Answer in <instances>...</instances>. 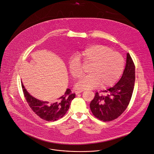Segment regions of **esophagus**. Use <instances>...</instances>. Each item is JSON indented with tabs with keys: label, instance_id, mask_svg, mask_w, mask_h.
Instances as JSON below:
<instances>
[{
	"label": "esophagus",
	"instance_id": "esophagus-1",
	"mask_svg": "<svg viewBox=\"0 0 154 154\" xmlns=\"http://www.w3.org/2000/svg\"><path fill=\"white\" fill-rule=\"evenodd\" d=\"M83 91V90H79V91H76L75 92V94H80V93L82 92Z\"/></svg>",
	"mask_w": 154,
	"mask_h": 154
}]
</instances>
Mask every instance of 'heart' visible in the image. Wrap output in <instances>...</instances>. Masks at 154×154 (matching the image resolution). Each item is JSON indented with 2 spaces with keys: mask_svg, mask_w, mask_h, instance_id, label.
<instances>
[{
  "mask_svg": "<svg viewBox=\"0 0 154 154\" xmlns=\"http://www.w3.org/2000/svg\"><path fill=\"white\" fill-rule=\"evenodd\" d=\"M85 65H89V75L82 77L75 85L78 89H89L100 85L105 88L113 85L121 76L125 67L123 57L106 46L92 45L78 54ZM69 71L74 79L83 74V68L79 57L73 56L68 63Z\"/></svg>",
  "mask_w": 154,
  "mask_h": 154,
  "instance_id": "heart-1",
  "label": "heart"
}]
</instances>
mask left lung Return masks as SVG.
I'll list each match as a JSON object with an SVG mask.
<instances>
[{
  "instance_id": "left-lung-1",
  "label": "left lung",
  "mask_w": 154,
  "mask_h": 154,
  "mask_svg": "<svg viewBox=\"0 0 154 154\" xmlns=\"http://www.w3.org/2000/svg\"><path fill=\"white\" fill-rule=\"evenodd\" d=\"M135 65L129 53L122 78L113 87L95 93L90 103L92 114L100 120L111 122L120 116L129 104L135 84Z\"/></svg>"
}]
</instances>
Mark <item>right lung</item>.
Segmentation results:
<instances>
[{
  "mask_svg": "<svg viewBox=\"0 0 154 154\" xmlns=\"http://www.w3.org/2000/svg\"><path fill=\"white\" fill-rule=\"evenodd\" d=\"M22 88L25 100L32 111L40 119L48 121L54 122L62 118L71 105V101L75 98V94H72L67 89L63 96L52 101L38 100L29 94L22 84Z\"/></svg>",
  "mask_w": 154,
  "mask_h": 154,
  "instance_id": "1",
  "label": "right lung"
}]
</instances>
